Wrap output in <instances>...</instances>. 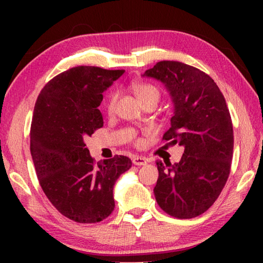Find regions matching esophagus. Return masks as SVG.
I'll list each match as a JSON object with an SVG mask.
<instances>
[{"instance_id":"1","label":"esophagus","mask_w":263,"mask_h":263,"mask_svg":"<svg viewBox=\"0 0 263 263\" xmlns=\"http://www.w3.org/2000/svg\"><path fill=\"white\" fill-rule=\"evenodd\" d=\"M132 162L133 164H136V166H145V164L148 162V160L144 157H135L132 159Z\"/></svg>"}]
</instances>
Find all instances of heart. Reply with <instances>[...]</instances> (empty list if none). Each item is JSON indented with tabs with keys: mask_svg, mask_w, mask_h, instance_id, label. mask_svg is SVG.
<instances>
[{
	"mask_svg": "<svg viewBox=\"0 0 263 263\" xmlns=\"http://www.w3.org/2000/svg\"><path fill=\"white\" fill-rule=\"evenodd\" d=\"M132 90L135 92L137 99L139 100L141 103L151 99H154L157 101H159L160 99V90L151 83L136 82L132 84ZM116 101H117V92H111L108 99V104H106V108H108V111H110V112L115 108Z\"/></svg>",
	"mask_w": 263,
	"mask_h": 263,
	"instance_id": "obj_1",
	"label": "heart"
}]
</instances>
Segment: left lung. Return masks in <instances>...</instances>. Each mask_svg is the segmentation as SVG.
<instances>
[{"label":"left lung","instance_id":"1","mask_svg":"<svg viewBox=\"0 0 263 263\" xmlns=\"http://www.w3.org/2000/svg\"><path fill=\"white\" fill-rule=\"evenodd\" d=\"M141 77L166 88L173 116L163 139L184 147L179 162L157 161L155 199L173 217H197L215 203L230 175L233 126L225 99L208 74L179 61H160Z\"/></svg>","mask_w":263,"mask_h":263}]
</instances>
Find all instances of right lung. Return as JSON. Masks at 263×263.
Listing matches in <instances>:
<instances>
[{"mask_svg": "<svg viewBox=\"0 0 263 263\" xmlns=\"http://www.w3.org/2000/svg\"><path fill=\"white\" fill-rule=\"evenodd\" d=\"M123 73L70 68L53 78L35 102L30 149L39 183L57 210L77 222L101 221L114 211L115 182L132 166L124 155L96 163L84 142L103 126L97 108Z\"/></svg>", "mask_w": 263, "mask_h": 263, "instance_id": "add662e5", "label": "right lung"}]
</instances>
